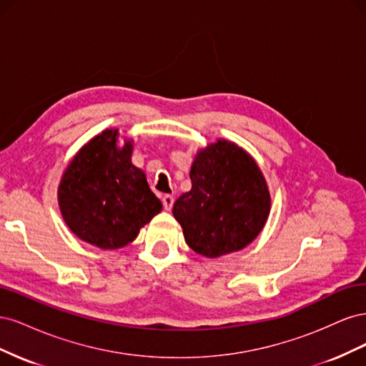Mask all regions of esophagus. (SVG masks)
<instances>
[{
	"label": "esophagus",
	"instance_id": "esophagus-1",
	"mask_svg": "<svg viewBox=\"0 0 366 366\" xmlns=\"http://www.w3.org/2000/svg\"><path fill=\"white\" fill-rule=\"evenodd\" d=\"M162 202H163L164 210H171L172 206H174V197L172 195H163Z\"/></svg>",
	"mask_w": 366,
	"mask_h": 366
}]
</instances>
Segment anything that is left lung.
I'll use <instances>...</instances> for the list:
<instances>
[{
  "label": "left lung",
  "instance_id": "1",
  "mask_svg": "<svg viewBox=\"0 0 366 366\" xmlns=\"http://www.w3.org/2000/svg\"><path fill=\"white\" fill-rule=\"evenodd\" d=\"M192 187L174 203L186 244L206 258L249 246L270 214V192L262 171L237 143L218 139L195 154Z\"/></svg>",
  "mask_w": 366,
  "mask_h": 366
}]
</instances>
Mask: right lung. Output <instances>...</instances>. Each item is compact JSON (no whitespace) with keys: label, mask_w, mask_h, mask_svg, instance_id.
<instances>
[{"label":"right lung","mask_w":366,"mask_h":366,"mask_svg":"<svg viewBox=\"0 0 366 366\" xmlns=\"http://www.w3.org/2000/svg\"><path fill=\"white\" fill-rule=\"evenodd\" d=\"M132 139L119 145V129H105L74 154L58 187V203L73 234L104 250L134 241L162 210L147 175L132 164Z\"/></svg>","instance_id":"right-lung-1"}]
</instances>
